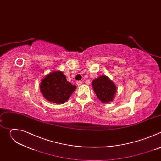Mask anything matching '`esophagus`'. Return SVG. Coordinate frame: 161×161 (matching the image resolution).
Wrapping results in <instances>:
<instances>
[{"label":"esophagus","instance_id":"esophagus-1","mask_svg":"<svg viewBox=\"0 0 161 161\" xmlns=\"http://www.w3.org/2000/svg\"><path fill=\"white\" fill-rule=\"evenodd\" d=\"M76 84H77L78 86H80V85H81V84H82V81H78L76 82Z\"/></svg>","mask_w":161,"mask_h":161}]
</instances>
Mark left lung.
<instances>
[{"instance_id":"obj_1","label":"left lung","mask_w":161,"mask_h":161,"mask_svg":"<svg viewBox=\"0 0 161 161\" xmlns=\"http://www.w3.org/2000/svg\"><path fill=\"white\" fill-rule=\"evenodd\" d=\"M92 85L97 98L102 103H109L114 99L117 87L108 76L103 75L94 79Z\"/></svg>"}]
</instances>
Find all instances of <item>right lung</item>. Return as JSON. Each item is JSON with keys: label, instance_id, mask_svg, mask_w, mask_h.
<instances>
[{"label": "right lung", "instance_id": "right-lung-1", "mask_svg": "<svg viewBox=\"0 0 161 161\" xmlns=\"http://www.w3.org/2000/svg\"><path fill=\"white\" fill-rule=\"evenodd\" d=\"M76 88L66 80L60 71L52 72L46 76L40 84V91L48 101L56 104H64Z\"/></svg>", "mask_w": 161, "mask_h": 161}]
</instances>
